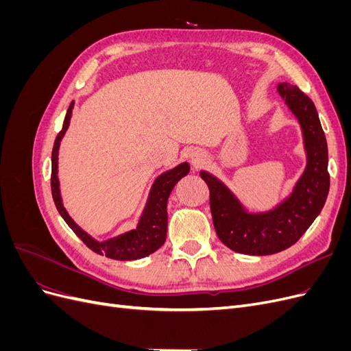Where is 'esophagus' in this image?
I'll use <instances>...</instances> for the list:
<instances>
[{
    "label": "esophagus",
    "mask_w": 351,
    "mask_h": 351,
    "mask_svg": "<svg viewBox=\"0 0 351 351\" xmlns=\"http://www.w3.org/2000/svg\"><path fill=\"white\" fill-rule=\"evenodd\" d=\"M192 162H193V167L197 168V167L202 164V156H199V155L192 156Z\"/></svg>",
    "instance_id": "1"
}]
</instances>
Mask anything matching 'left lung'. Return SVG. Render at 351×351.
<instances>
[{
	"mask_svg": "<svg viewBox=\"0 0 351 351\" xmlns=\"http://www.w3.org/2000/svg\"><path fill=\"white\" fill-rule=\"evenodd\" d=\"M277 89L300 123L307 156L293 193L275 209L253 214L217 177L200 171L209 187L210 214L219 240L231 250L253 256L293 246L321 214L329 192L328 146L315 104L290 83H280Z\"/></svg>",
	"mask_w": 351,
	"mask_h": 351,
	"instance_id": "1",
	"label": "left lung"
}]
</instances>
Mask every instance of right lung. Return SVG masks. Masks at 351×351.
<instances>
[{"instance_id":"1","label":"right lung","mask_w":351,"mask_h":351,"mask_svg":"<svg viewBox=\"0 0 351 351\" xmlns=\"http://www.w3.org/2000/svg\"><path fill=\"white\" fill-rule=\"evenodd\" d=\"M74 102L70 104L67 110L64 123H62V129L57 134L54 147H52V169H51V190L52 197H54L56 206L60 212V215L64 218V221L69 224V227L76 232L77 237L86 244V246L93 250L95 253L102 254L110 259L115 261H134L147 256L154 252H156L162 246L167 239V226H168V214H167V202L169 197V193L177 184L180 178L189 174L190 165L187 162H183L177 165L176 168L169 169L167 173H162L159 176L151 189L149 197H147L146 206L143 209V214L139 219L136 230H132L124 234L114 237L105 241H97L93 237H90L88 232H84L76 222L71 219V217L67 214V210L62 205L61 195H60V182H58V149L60 142L62 136L67 132L71 111H73Z\"/></svg>"}]
</instances>
